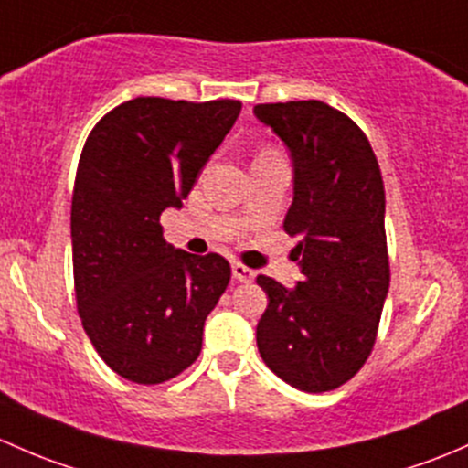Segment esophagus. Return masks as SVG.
I'll return each instance as SVG.
<instances>
[{
	"mask_svg": "<svg viewBox=\"0 0 468 468\" xmlns=\"http://www.w3.org/2000/svg\"><path fill=\"white\" fill-rule=\"evenodd\" d=\"M230 271H233V278L239 280V282H250L255 275L249 267H244V264H239V262H235L233 267H230Z\"/></svg>",
	"mask_w": 468,
	"mask_h": 468,
	"instance_id": "esophagus-1",
	"label": "esophagus"
}]
</instances>
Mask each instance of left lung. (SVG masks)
Wrapping results in <instances>:
<instances>
[{
	"label": "left lung",
	"mask_w": 468,
	"mask_h": 468,
	"mask_svg": "<svg viewBox=\"0 0 468 468\" xmlns=\"http://www.w3.org/2000/svg\"><path fill=\"white\" fill-rule=\"evenodd\" d=\"M253 114L292 152L284 230L298 238L303 273L296 289L258 275L269 298L258 350L289 386L327 392L370 356L390 287L381 170L361 127L327 102H267Z\"/></svg>",
	"instance_id": "1"
}]
</instances>
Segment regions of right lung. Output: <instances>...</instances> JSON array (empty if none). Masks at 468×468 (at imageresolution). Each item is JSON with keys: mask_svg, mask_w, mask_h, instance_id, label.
Returning a JSON list of instances; mask_svg holds the SVG:
<instances>
[{"mask_svg": "<svg viewBox=\"0 0 468 468\" xmlns=\"http://www.w3.org/2000/svg\"><path fill=\"white\" fill-rule=\"evenodd\" d=\"M239 110L230 98L141 96L102 116L82 147L71 197L78 314L127 381L154 386L193 366L229 287V262L170 247L159 218L181 208Z\"/></svg>", "mask_w": 468, "mask_h": 468, "instance_id": "add662e5", "label": "right lung"}]
</instances>
